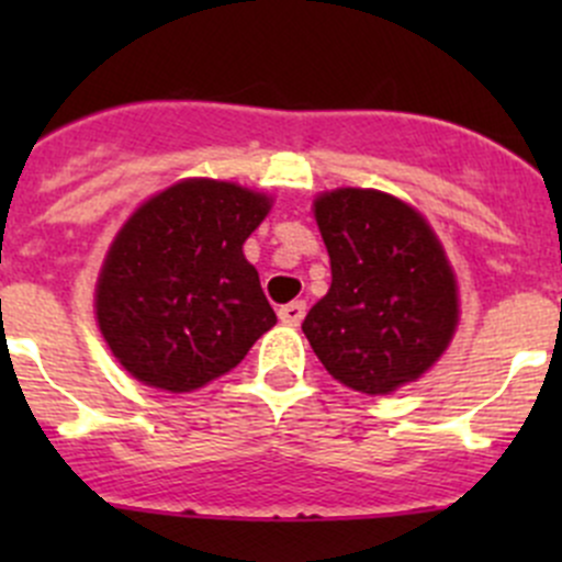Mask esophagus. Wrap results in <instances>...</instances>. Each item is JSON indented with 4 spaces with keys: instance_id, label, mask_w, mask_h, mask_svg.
<instances>
[{
    "instance_id": "esophagus-1",
    "label": "esophagus",
    "mask_w": 562,
    "mask_h": 562,
    "mask_svg": "<svg viewBox=\"0 0 562 562\" xmlns=\"http://www.w3.org/2000/svg\"><path fill=\"white\" fill-rule=\"evenodd\" d=\"M304 313H307V304L304 302H291L285 304V307H280V321L285 323V326H299V323L304 321Z\"/></svg>"
}]
</instances>
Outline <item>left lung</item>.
<instances>
[{"label": "left lung", "mask_w": 562, "mask_h": 562, "mask_svg": "<svg viewBox=\"0 0 562 562\" xmlns=\"http://www.w3.org/2000/svg\"><path fill=\"white\" fill-rule=\"evenodd\" d=\"M331 288L302 323L328 375L367 396L427 375L459 326V282L429 220L372 187L315 195Z\"/></svg>", "instance_id": "1"}]
</instances>
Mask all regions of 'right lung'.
Masks as SVG:
<instances>
[{"instance_id":"obj_1","label":"right lung","mask_w":562,"mask_h":562,"mask_svg":"<svg viewBox=\"0 0 562 562\" xmlns=\"http://www.w3.org/2000/svg\"><path fill=\"white\" fill-rule=\"evenodd\" d=\"M274 198L225 179L173 181L135 206L108 247L94 317L144 386L190 394L228 375L277 323L245 258Z\"/></svg>"}]
</instances>
